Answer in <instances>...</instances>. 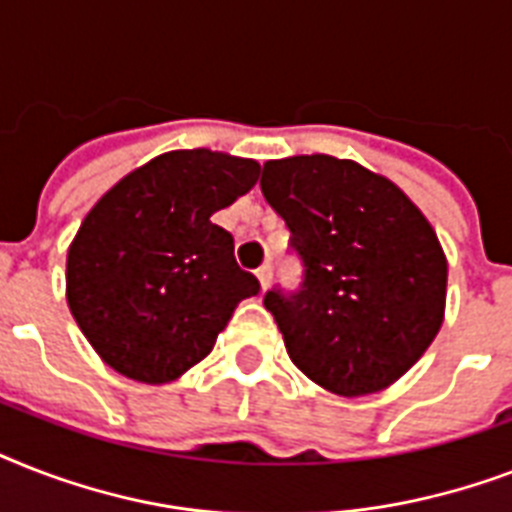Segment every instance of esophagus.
<instances>
[{"label":"esophagus","instance_id":"1","mask_svg":"<svg viewBox=\"0 0 512 512\" xmlns=\"http://www.w3.org/2000/svg\"><path fill=\"white\" fill-rule=\"evenodd\" d=\"M255 276H257V281H260V289H263V292L271 287V265H263V268H257Z\"/></svg>","mask_w":512,"mask_h":512}]
</instances>
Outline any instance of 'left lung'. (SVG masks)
Here are the masks:
<instances>
[{
	"label": "left lung",
	"mask_w": 512,
	"mask_h": 512,
	"mask_svg": "<svg viewBox=\"0 0 512 512\" xmlns=\"http://www.w3.org/2000/svg\"><path fill=\"white\" fill-rule=\"evenodd\" d=\"M265 201L292 233L305 281L268 292L292 364L337 396L390 388L444 324L446 255L393 180L329 154L263 164Z\"/></svg>",
	"instance_id": "left-lung-1"
}]
</instances>
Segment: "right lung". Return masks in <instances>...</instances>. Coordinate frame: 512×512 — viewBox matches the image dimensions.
<instances>
[{
  "mask_svg": "<svg viewBox=\"0 0 512 512\" xmlns=\"http://www.w3.org/2000/svg\"><path fill=\"white\" fill-rule=\"evenodd\" d=\"M255 159L167 151L108 188L66 257V300L82 335L130 380L164 385L209 356L236 305L260 292L233 257L217 209L257 183Z\"/></svg>",
  "mask_w": 512,
  "mask_h": 512,
  "instance_id": "add662e5",
  "label": "right lung"
}]
</instances>
